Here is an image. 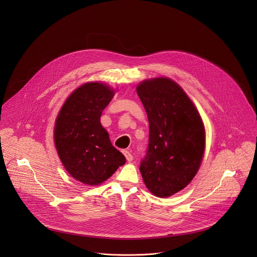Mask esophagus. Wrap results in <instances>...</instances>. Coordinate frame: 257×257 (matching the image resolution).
<instances>
[{"instance_id":"obj_1","label":"esophagus","mask_w":257,"mask_h":257,"mask_svg":"<svg viewBox=\"0 0 257 257\" xmlns=\"http://www.w3.org/2000/svg\"><path fill=\"white\" fill-rule=\"evenodd\" d=\"M123 154H124V156L126 157V160H127L128 162H132V161H133V156L130 154V152H128V151H123Z\"/></svg>"}]
</instances>
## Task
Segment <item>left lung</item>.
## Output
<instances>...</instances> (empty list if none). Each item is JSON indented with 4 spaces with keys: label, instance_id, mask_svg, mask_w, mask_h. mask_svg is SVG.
Wrapping results in <instances>:
<instances>
[{
    "label": "left lung",
    "instance_id": "left-lung-1",
    "mask_svg": "<svg viewBox=\"0 0 257 257\" xmlns=\"http://www.w3.org/2000/svg\"><path fill=\"white\" fill-rule=\"evenodd\" d=\"M136 91L150 123L149 148L139 170L154 195L169 197L185 188L200 167L204 125L191 99L170 78L144 80Z\"/></svg>",
    "mask_w": 257,
    "mask_h": 257
}]
</instances>
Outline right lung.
Segmentation results:
<instances>
[{
	"label": "right lung",
	"mask_w": 257,
	"mask_h": 257,
	"mask_svg": "<svg viewBox=\"0 0 257 257\" xmlns=\"http://www.w3.org/2000/svg\"><path fill=\"white\" fill-rule=\"evenodd\" d=\"M112 88L88 82L73 91L63 104L54 131L55 145L67 172L85 185H99L126 163L100 124Z\"/></svg>",
	"instance_id": "1"
}]
</instances>
